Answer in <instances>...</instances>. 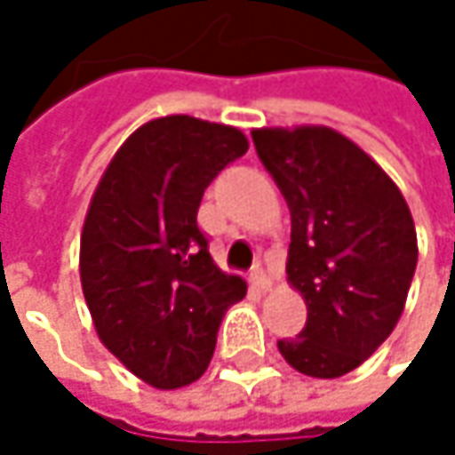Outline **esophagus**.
Wrapping results in <instances>:
<instances>
[{"label":"esophagus","mask_w":455,"mask_h":455,"mask_svg":"<svg viewBox=\"0 0 455 455\" xmlns=\"http://www.w3.org/2000/svg\"><path fill=\"white\" fill-rule=\"evenodd\" d=\"M251 285H254L259 293L269 291V285H272L269 272H267V269H261V267H254V272H251Z\"/></svg>","instance_id":"obj_1"}]
</instances>
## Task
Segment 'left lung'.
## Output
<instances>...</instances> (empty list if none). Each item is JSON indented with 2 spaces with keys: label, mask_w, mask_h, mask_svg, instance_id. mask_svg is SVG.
Returning a JSON list of instances; mask_svg holds the SVG:
<instances>
[{
  "label": "left lung",
  "mask_w": 455,
  "mask_h": 455,
  "mask_svg": "<svg viewBox=\"0 0 455 455\" xmlns=\"http://www.w3.org/2000/svg\"><path fill=\"white\" fill-rule=\"evenodd\" d=\"M256 154L291 209L288 283L307 301V327L277 340L309 377H343L398 324L417 269L409 204L356 143L324 125L259 128Z\"/></svg>",
  "instance_id": "8db88e82"
}]
</instances>
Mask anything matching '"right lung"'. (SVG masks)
<instances>
[{"instance_id": "1", "label": "right lung", "mask_w": 455, "mask_h": 455, "mask_svg": "<svg viewBox=\"0 0 455 455\" xmlns=\"http://www.w3.org/2000/svg\"><path fill=\"white\" fill-rule=\"evenodd\" d=\"M249 141L188 115L148 120L117 148L88 204L81 285L99 340L159 390L199 379L225 312L246 296L196 225L206 186Z\"/></svg>"}]
</instances>
